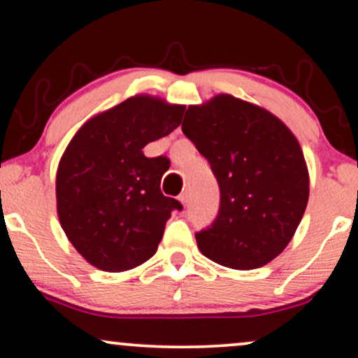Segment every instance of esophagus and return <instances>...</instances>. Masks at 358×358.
Returning a JSON list of instances; mask_svg holds the SVG:
<instances>
[{
  "mask_svg": "<svg viewBox=\"0 0 358 358\" xmlns=\"http://www.w3.org/2000/svg\"><path fill=\"white\" fill-rule=\"evenodd\" d=\"M179 200H180V203L184 205V207L189 203V192H187V190H184V192L179 195Z\"/></svg>",
  "mask_w": 358,
  "mask_h": 358,
  "instance_id": "1",
  "label": "esophagus"
}]
</instances>
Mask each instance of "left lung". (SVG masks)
Masks as SVG:
<instances>
[{
	"instance_id": "obj_1",
	"label": "left lung",
	"mask_w": 358,
	"mask_h": 358,
	"mask_svg": "<svg viewBox=\"0 0 358 358\" xmlns=\"http://www.w3.org/2000/svg\"><path fill=\"white\" fill-rule=\"evenodd\" d=\"M182 131L220 187L217 218L195 233L200 252L236 271L266 266L290 243L310 197L295 135L271 112L229 94L190 106Z\"/></svg>"
}]
</instances>
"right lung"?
I'll return each mask as SVG.
<instances>
[{
  "mask_svg": "<svg viewBox=\"0 0 358 358\" xmlns=\"http://www.w3.org/2000/svg\"><path fill=\"white\" fill-rule=\"evenodd\" d=\"M184 106L130 97L92 117L73 136L57 171L62 228L91 266L130 271L158 249L179 200L161 192L169 161L146 158L150 141L178 129Z\"/></svg>",
  "mask_w": 358,
  "mask_h": 358,
  "instance_id": "add662e5",
  "label": "right lung"
}]
</instances>
